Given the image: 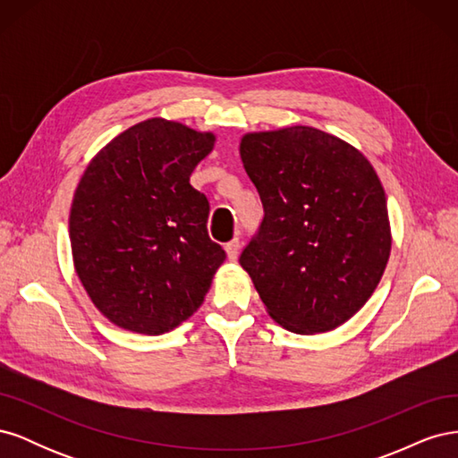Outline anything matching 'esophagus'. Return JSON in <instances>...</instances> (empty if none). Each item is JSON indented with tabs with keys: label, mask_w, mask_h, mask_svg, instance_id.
<instances>
[{
	"label": "esophagus",
	"mask_w": 458,
	"mask_h": 458,
	"mask_svg": "<svg viewBox=\"0 0 458 458\" xmlns=\"http://www.w3.org/2000/svg\"><path fill=\"white\" fill-rule=\"evenodd\" d=\"M239 248H241L239 239H233V241H229V242L225 244V252H227V258H229L231 261L237 259V256H239Z\"/></svg>",
	"instance_id": "esophagus-1"
}]
</instances>
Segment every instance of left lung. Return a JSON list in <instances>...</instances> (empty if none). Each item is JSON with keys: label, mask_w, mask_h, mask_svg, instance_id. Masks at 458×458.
<instances>
[{"label": "left lung", "mask_w": 458, "mask_h": 458, "mask_svg": "<svg viewBox=\"0 0 458 458\" xmlns=\"http://www.w3.org/2000/svg\"><path fill=\"white\" fill-rule=\"evenodd\" d=\"M241 158L266 212L241 254L263 306L296 335L338 328L372 296L392 252L372 164L311 126L244 133Z\"/></svg>", "instance_id": "left-lung-1"}]
</instances>
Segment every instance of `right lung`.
<instances>
[{
  "mask_svg": "<svg viewBox=\"0 0 458 458\" xmlns=\"http://www.w3.org/2000/svg\"><path fill=\"white\" fill-rule=\"evenodd\" d=\"M212 131L148 118L106 143L76 187L68 233L74 269L110 323L158 336L195 313L225 252L208 237V199L189 177Z\"/></svg>",
  "mask_w": 458,
  "mask_h": 458,
  "instance_id": "obj_1",
  "label": "right lung"
}]
</instances>
